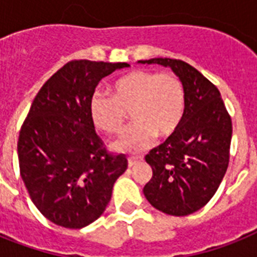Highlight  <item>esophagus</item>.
<instances>
[{
	"instance_id": "1",
	"label": "esophagus",
	"mask_w": 257,
	"mask_h": 257,
	"mask_svg": "<svg viewBox=\"0 0 257 257\" xmlns=\"http://www.w3.org/2000/svg\"><path fill=\"white\" fill-rule=\"evenodd\" d=\"M141 160H143L141 157H128V165L129 167H135V165L139 164Z\"/></svg>"
}]
</instances>
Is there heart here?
I'll return each instance as SVG.
<instances>
[{"mask_svg": "<svg viewBox=\"0 0 257 257\" xmlns=\"http://www.w3.org/2000/svg\"><path fill=\"white\" fill-rule=\"evenodd\" d=\"M128 112L135 124L113 148L135 155L151 147L155 136L169 139L179 129L185 112L183 82L173 73L133 70L113 84L112 96L94 93L89 102L93 124L105 133H120Z\"/></svg>", "mask_w": 257, "mask_h": 257, "instance_id": "1", "label": "heart"}]
</instances>
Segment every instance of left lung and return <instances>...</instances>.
I'll return each instance as SVG.
<instances>
[{
    "mask_svg": "<svg viewBox=\"0 0 257 257\" xmlns=\"http://www.w3.org/2000/svg\"><path fill=\"white\" fill-rule=\"evenodd\" d=\"M139 62L169 66L185 90V112L179 129L145 156L153 176L145 184L144 195L167 215H191L212 199L227 172L231 116L219 89L187 62L175 58Z\"/></svg>",
    "mask_w": 257,
    "mask_h": 257,
    "instance_id": "1",
    "label": "left lung"
}]
</instances>
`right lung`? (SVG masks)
<instances>
[{
	"instance_id": "1",
	"label": "right lung",
	"mask_w": 257,
	"mask_h": 257,
	"mask_svg": "<svg viewBox=\"0 0 257 257\" xmlns=\"http://www.w3.org/2000/svg\"><path fill=\"white\" fill-rule=\"evenodd\" d=\"M126 62L73 60L58 69L34 97L20 131V173L37 209L60 227L93 223L126 168L97 136L89 102L97 84Z\"/></svg>"
}]
</instances>
